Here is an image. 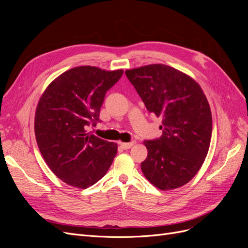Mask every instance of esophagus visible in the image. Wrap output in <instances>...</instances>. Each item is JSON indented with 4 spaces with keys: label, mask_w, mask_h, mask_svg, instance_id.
I'll list each match as a JSON object with an SVG mask.
<instances>
[{
    "label": "esophagus",
    "mask_w": 248,
    "mask_h": 248,
    "mask_svg": "<svg viewBox=\"0 0 248 248\" xmlns=\"http://www.w3.org/2000/svg\"><path fill=\"white\" fill-rule=\"evenodd\" d=\"M134 144H136V141H129V142H121V147L123 148V149H130Z\"/></svg>",
    "instance_id": "obj_1"
}]
</instances>
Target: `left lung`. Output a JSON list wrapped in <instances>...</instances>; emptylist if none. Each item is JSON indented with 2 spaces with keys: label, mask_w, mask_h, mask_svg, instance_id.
Returning a JSON list of instances; mask_svg holds the SVG:
<instances>
[{
  "label": "left lung",
  "mask_w": 248,
  "mask_h": 248,
  "mask_svg": "<svg viewBox=\"0 0 248 248\" xmlns=\"http://www.w3.org/2000/svg\"><path fill=\"white\" fill-rule=\"evenodd\" d=\"M147 109L162 119V136L144 140L142 174L161 190L178 188L197 175L212 134L211 109L198 82L170 66L152 64L125 71Z\"/></svg>",
  "instance_id": "8db88e82"
}]
</instances>
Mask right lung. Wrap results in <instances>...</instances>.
<instances>
[{"mask_svg": "<svg viewBox=\"0 0 248 248\" xmlns=\"http://www.w3.org/2000/svg\"><path fill=\"white\" fill-rule=\"evenodd\" d=\"M123 70L78 66L52 80L36 108L37 145L51 171L63 182L85 189L107 174L118 146L87 132L99 122L104 97Z\"/></svg>", "mask_w": 248, "mask_h": 248, "instance_id": "obj_1", "label": "right lung"}]
</instances>
